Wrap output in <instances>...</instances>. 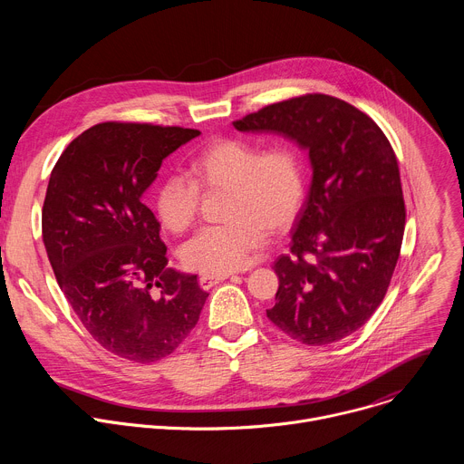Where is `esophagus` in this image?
Here are the masks:
<instances>
[{
  "label": "esophagus",
  "instance_id": "34e87169",
  "mask_svg": "<svg viewBox=\"0 0 464 464\" xmlns=\"http://www.w3.org/2000/svg\"><path fill=\"white\" fill-rule=\"evenodd\" d=\"M229 276L226 274V276H200V286L204 288V290H209V288H213L215 285H218V283H222V281H226Z\"/></svg>",
  "mask_w": 464,
  "mask_h": 464
}]
</instances>
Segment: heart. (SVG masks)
<instances>
[{
    "label": "heart",
    "instance_id": "1",
    "mask_svg": "<svg viewBox=\"0 0 464 464\" xmlns=\"http://www.w3.org/2000/svg\"><path fill=\"white\" fill-rule=\"evenodd\" d=\"M188 176H165L156 188L154 208L161 224L179 235L196 220L200 208L198 188H227V222L202 229L179 249L185 266L206 276L246 268L266 235L264 227L286 229L304 202L301 152L283 141L262 150L247 140H217L190 160Z\"/></svg>",
    "mask_w": 464,
    "mask_h": 464
}]
</instances>
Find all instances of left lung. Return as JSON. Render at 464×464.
Here are the masks:
<instances>
[{
  "mask_svg": "<svg viewBox=\"0 0 464 464\" xmlns=\"http://www.w3.org/2000/svg\"><path fill=\"white\" fill-rule=\"evenodd\" d=\"M238 131H270L308 150L312 183L281 255L268 319L292 340L328 345L380 306L401 255L406 206L399 163L380 126L330 95H303L249 113Z\"/></svg>",
  "mask_w": 464,
  "mask_h": 464,
  "instance_id": "obj_1",
  "label": "left lung"
}]
</instances>
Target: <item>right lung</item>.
<instances>
[{"instance_id": "obj_1", "label": "right lung", "mask_w": 464, "mask_h": 464, "mask_svg": "<svg viewBox=\"0 0 464 464\" xmlns=\"http://www.w3.org/2000/svg\"><path fill=\"white\" fill-rule=\"evenodd\" d=\"M198 136L101 122L68 145L49 178L42 235L58 286L93 340L130 362L172 354L209 295L196 276L167 268L160 222L143 204L163 160Z\"/></svg>"}]
</instances>
